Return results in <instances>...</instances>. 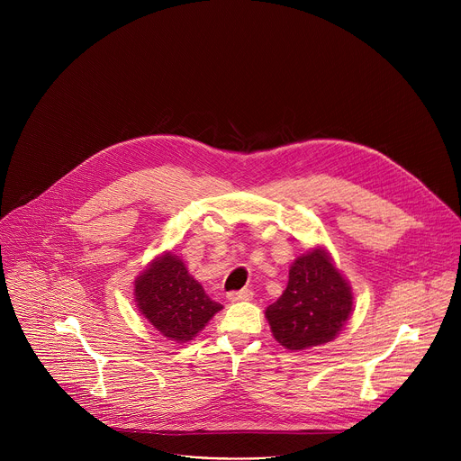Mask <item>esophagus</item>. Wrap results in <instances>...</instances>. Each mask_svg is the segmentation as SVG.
Returning a JSON list of instances; mask_svg holds the SVG:
<instances>
[{"label":"esophagus","mask_w":461,"mask_h":461,"mask_svg":"<svg viewBox=\"0 0 461 461\" xmlns=\"http://www.w3.org/2000/svg\"><path fill=\"white\" fill-rule=\"evenodd\" d=\"M253 297V294H251V290H239V292H230L228 294V299L231 301V303H235V301H249Z\"/></svg>","instance_id":"obj_1"}]
</instances>
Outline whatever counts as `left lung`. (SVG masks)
I'll return each mask as SVG.
<instances>
[{"label":"left lung","instance_id":"obj_1","mask_svg":"<svg viewBox=\"0 0 461 461\" xmlns=\"http://www.w3.org/2000/svg\"><path fill=\"white\" fill-rule=\"evenodd\" d=\"M354 295L322 246L308 249L290 267L283 295L267 308L274 338L288 350L330 343L348 321Z\"/></svg>","mask_w":461,"mask_h":461}]
</instances>
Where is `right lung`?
I'll return each mask as SVG.
<instances>
[{"mask_svg": "<svg viewBox=\"0 0 461 461\" xmlns=\"http://www.w3.org/2000/svg\"><path fill=\"white\" fill-rule=\"evenodd\" d=\"M135 301L157 330L176 343L191 341L222 310L171 251L157 257L137 277Z\"/></svg>", "mask_w": 461, "mask_h": 461, "instance_id": "obj_1", "label": "right lung"}]
</instances>
